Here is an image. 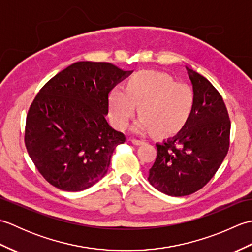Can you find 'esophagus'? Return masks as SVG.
<instances>
[{
  "mask_svg": "<svg viewBox=\"0 0 252 252\" xmlns=\"http://www.w3.org/2000/svg\"><path fill=\"white\" fill-rule=\"evenodd\" d=\"M131 142H132L133 144H134V145H141V144L145 143V141H143V140H136V138H132Z\"/></svg>",
  "mask_w": 252,
  "mask_h": 252,
  "instance_id": "34e87169",
  "label": "esophagus"
}]
</instances>
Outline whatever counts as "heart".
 I'll use <instances>...</instances> for the list:
<instances>
[{"mask_svg":"<svg viewBox=\"0 0 252 252\" xmlns=\"http://www.w3.org/2000/svg\"><path fill=\"white\" fill-rule=\"evenodd\" d=\"M194 91L187 84L178 83L168 74L140 71L125 88L117 85L109 97L112 121L125 129L138 106L140 119L133 126L137 133L154 131L167 135L184 126L194 106Z\"/></svg>","mask_w":252,"mask_h":252,"instance_id":"heart-1","label":"heart"}]
</instances>
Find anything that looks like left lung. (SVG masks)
Segmentation results:
<instances>
[{
    "label": "left lung",
    "instance_id": "left-lung-1",
    "mask_svg": "<svg viewBox=\"0 0 252 252\" xmlns=\"http://www.w3.org/2000/svg\"><path fill=\"white\" fill-rule=\"evenodd\" d=\"M194 106L184 126L173 137L157 143V158L148 181L165 195L182 197L202 189L225 158L229 120L221 94L208 80L187 68Z\"/></svg>",
    "mask_w": 252,
    "mask_h": 252
}]
</instances>
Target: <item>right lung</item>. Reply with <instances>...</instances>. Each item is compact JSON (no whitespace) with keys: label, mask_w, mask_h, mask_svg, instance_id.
<instances>
[{"label":"right lung","mask_w":252,"mask_h":252,"mask_svg":"<svg viewBox=\"0 0 252 252\" xmlns=\"http://www.w3.org/2000/svg\"><path fill=\"white\" fill-rule=\"evenodd\" d=\"M131 73L110 63L78 62L40 90L27 115L25 144L51 185L80 191L104 178L115 148L126 142L106 120L108 95Z\"/></svg>","instance_id":"right-lung-1"}]
</instances>
